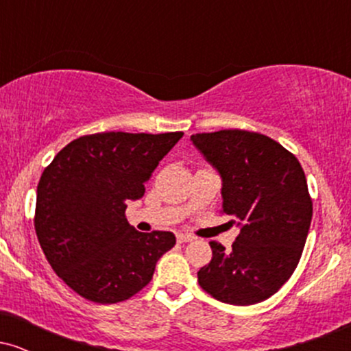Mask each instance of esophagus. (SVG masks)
<instances>
[{
  "mask_svg": "<svg viewBox=\"0 0 351 351\" xmlns=\"http://www.w3.org/2000/svg\"><path fill=\"white\" fill-rule=\"evenodd\" d=\"M193 239H195V237L189 236V234H181V232H180V234H176V241H178L180 244H183V243H191Z\"/></svg>",
  "mask_w": 351,
  "mask_h": 351,
  "instance_id": "1",
  "label": "esophagus"
}]
</instances>
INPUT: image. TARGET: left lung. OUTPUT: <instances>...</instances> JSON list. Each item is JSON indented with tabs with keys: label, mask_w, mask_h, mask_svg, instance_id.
I'll return each mask as SVG.
<instances>
[{
	"label": "left lung",
	"mask_w": 351,
	"mask_h": 351,
	"mask_svg": "<svg viewBox=\"0 0 351 351\" xmlns=\"http://www.w3.org/2000/svg\"><path fill=\"white\" fill-rule=\"evenodd\" d=\"M191 140L221 173V213L241 226L231 251L209 243L213 259L198 272L201 289L232 305L269 299L295 271L312 221V198L299 160L257 132L231 128Z\"/></svg>",
	"instance_id": "obj_1"
}]
</instances>
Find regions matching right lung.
Returning a JSON list of instances; mask_svg holds the SVG:
<instances>
[{
    "label": "right lung",
    "mask_w": 351,
    "mask_h": 351,
    "mask_svg": "<svg viewBox=\"0 0 351 351\" xmlns=\"http://www.w3.org/2000/svg\"><path fill=\"white\" fill-rule=\"evenodd\" d=\"M183 132H102L72 140L43 171L34 229L47 263L80 297L117 304L150 284L173 232H140L125 216Z\"/></svg>",
    "instance_id": "obj_1"
}]
</instances>
